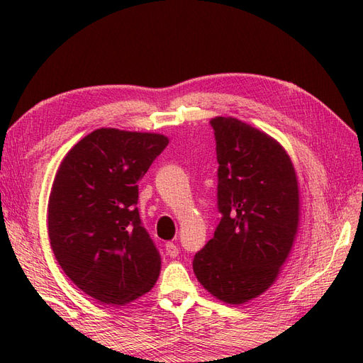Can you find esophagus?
<instances>
[{"instance_id":"1","label":"esophagus","mask_w":363,"mask_h":363,"mask_svg":"<svg viewBox=\"0 0 363 363\" xmlns=\"http://www.w3.org/2000/svg\"><path fill=\"white\" fill-rule=\"evenodd\" d=\"M165 251H167V254H168L169 257H176L177 254H179V248H177V246L173 242H168L165 245Z\"/></svg>"}]
</instances>
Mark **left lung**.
Listing matches in <instances>:
<instances>
[{
	"label": "left lung",
	"instance_id": "obj_1",
	"mask_svg": "<svg viewBox=\"0 0 363 363\" xmlns=\"http://www.w3.org/2000/svg\"><path fill=\"white\" fill-rule=\"evenodd\" d=\"M211 125L221 218L195 254L194 272L212 296L237 306L272 287L289 257L299 226L298 177L287 151L264 130L233 117Z\"/></svg>",
	"mask_w": 363,
	"mask_h": 363
}]
</instances>
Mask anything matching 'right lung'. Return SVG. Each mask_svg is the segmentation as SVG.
I'll return each instance as SVG.
<instances>
[{
	"label": "right lung",
	"instance_id": "1",
	"mask_svg": "<svg viewBox=\"0 0 363 363\" xmlns=\"http://www.w3.org/2000/svg\"><path fill=\"white\" fill-rule=\"evenodd\" d=\"M168 137L101 128L60 162L48 201V235L60 268L89 296L123 306L148 293L160 254L138 215V181Z\"/></svg>",
	"mask_w": 363,
	"mask_h": 363
}]
</instances>
